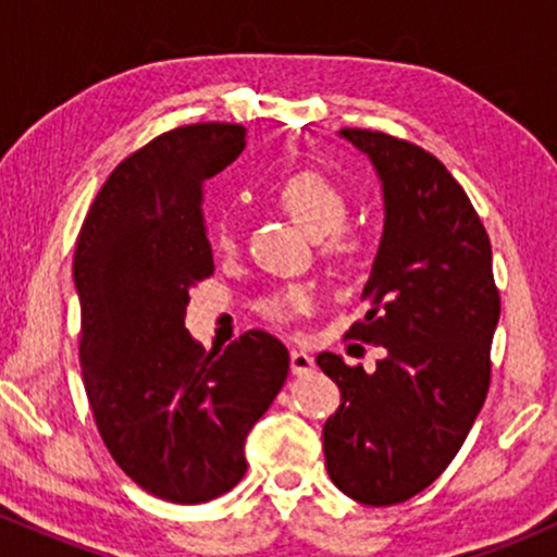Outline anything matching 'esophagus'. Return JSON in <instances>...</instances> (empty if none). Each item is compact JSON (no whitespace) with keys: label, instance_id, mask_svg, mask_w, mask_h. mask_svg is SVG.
<instances>
[{"label":"esophagus","instance_id":"obj_1","mask_svg":"<svg viewBox=\"0 0 557 557\" xmlns=\"http://www.w3.org/2000/svg\"><path fill=\"white\" fill-rule=\"evenodd\" d=\"M314 369V359L306 350H290V372L293 374H309Z\"/></svg>","mask_w":557,"mask_h":557}]
</instances>
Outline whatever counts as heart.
Segmentation results:
<instances>
[{
    "instance_id": "1",
    "label": "heart",
    "mask_w": 557,
    "mask_h": 557,
    "mask_svg": "<svg viewBox=\"0 0 557 557\" xmlns=\"http://www.w3.org/2000/svg\"><path fill=\"white\" fill-rule=\"evenodd\" d=\"M280 209L290 216L296 225L304 230L309 238L322 240L324 257L335 261L356 259L367 246L361 230L345 227L348 216V196L332 177L319 170H298L290 172L274 190ZM212 243L220 253H230L235 248V220L230 214L216 216L212 227ZM309 304V290L306 287H287V290L272 293L259 304V311L270 319H287L296 309Z\"/></svg>"
}]
</instances>
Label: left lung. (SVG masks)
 I'll return each instance as SVG.
<instances>
[{"label": "left lung", "mask_w": 557, "mask_h": 557, "mask_svg": "<svg viewBox=\"0 0 557 557\" xmlns=\"http://www.w3.org/2000/svg\"><path fill=\"white\" fill-rule=\"evenodd\" d=\"M382 183L385 225L350 327L385 356L374 372L319 354L341 387L324 421L327 474L363 505H395L437 479L461 450L490 387L500 319L492 248L474 207L445 164L408 140L345 127Z\"/></svg>", "instance_id": "left-lung-1"}]
</instances>
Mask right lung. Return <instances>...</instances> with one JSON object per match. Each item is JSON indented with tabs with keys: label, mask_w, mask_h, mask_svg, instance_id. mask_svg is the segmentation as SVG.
I'll list each match as a JSON object with an SVG mask.
<instances>
[{
	"label": "right lung",
	"mask_w": 557,
	"mask_h": 557,
	"mask_svg": "<svg viewBox=\"0 0 557 557\" xmlns=\"http://www.w3.org/2000/svg\"><path fill=\"white\" fill-rule=\"evenodd\" d=\"M246 127L198 123L120 162L75 243L81 367L101 440L138 487L207 503L246 474L248 432L285 385L287 348L251 330L203 350L185 330L214 272L203 183L240 154Z\"/></svg>",
	"instance_id": "right-lung-1"
}]
</instances>
